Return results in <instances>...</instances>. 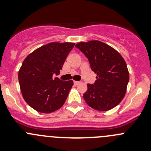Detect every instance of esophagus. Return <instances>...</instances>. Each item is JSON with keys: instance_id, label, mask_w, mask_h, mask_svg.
Returning a JSON list of instances; mask_svg holds the SVG:
<instances>
[{"instance_id": "34e87169", "label": "esophagus", "mask_w": 151, "mask_h": 151, "mask_svg": "<svg viewBox=\"0 0 151 151\" xmlns=\"http://www.w3.org/2000/svg\"><path fill=\"white\" fill-rule=\"evenodd\" d=\"M74 85H78L79 84H80V82L74 81Z\"/></svg>"}]
</instances>
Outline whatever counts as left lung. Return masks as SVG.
I'll list each match as a JSON object with an SVG mask.
<instances>
[{"mask_svg":"<svg viewBox=\"0 0 151 151\" xmlns=\"http://www.w3.org/2000/svg\"><path fill=\"white\" fill-rule=\"evenodd\" d=\"M88 58L91 69L96 74L93 85L88 84L83 94L85 102L98 111H107L124 98L129 80L125 60L117 50L97 40L75 45Z\"/></svg>","mask_w":151,"mask_h":151,"instance_id":"obj_1","label":"left lung"}]
</instances>
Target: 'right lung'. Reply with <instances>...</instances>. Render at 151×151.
<instances>
[{
	"label": "right lung",
	"instance_id": "add662e5",
	"mask_svg": "<svg viewBox=\"0 0 151 151\" xmlns=\"http://www.w3.org/2000/svg\"><path fill=\"white\" fill-rule=\"evenodd\" d=\"M73 42H51L28 55L18 73L19 87L25 102L42 113H51L62 107L73 80L62 81L52 75L60 74Z\"/></svg>",
	"mask_w": 151,
	"mask_h": 151
}]
</instances>
